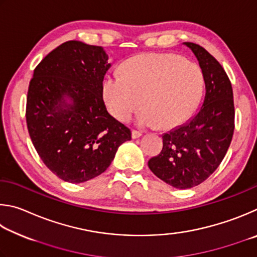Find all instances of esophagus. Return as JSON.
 Returning <instances> with one entry per match:
<instances>
[{
  "mask_svg": "<svg viewBox=\"0 0 257 257\" xmlns=\"http://www.w3.org/2000/svg\"><path fill=\"white\" fill-rule=\"evenodd\" d=\"M141 136H142L141 132L136 131V130H133V131H132V139H138V138H140Z\"/></svg>",
  "mask_w": 257,
  "mask_h": 257,
  "instance_id": "obj_1",
  "label": "esophagus"
}]
</instances>
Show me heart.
Here are the masks:
<instances>
[{
    "label": "heart",
    "mask_w": 257,
    "mask_h": 257,
    "mask_svg": "<svg viewBox=\"0 0 257 257\" xmlns=\"http://www.w3.org/2000/svg\"><path fill=\"white\" fill-rule=\"evenodd\" d=\"M120 72L102 82L108 110L120 121L128 120L142 103L139 125L173 128L192 114L203 92L201 67L176 54H141L123 63Z\"/></svg>",
    "instance_id": "b5f03b06"
}]
</instances>
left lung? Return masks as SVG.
<instances>
[{"instance_id": "1", "label": "left lung", "mask_w": 257, "mask_h": 257, "mask_svg": "<svg viewBox=\"0 0 257 257\" xmlns=\"http://www.w3.org/2000/svg\"><path fill=\"white\" fill-rule=\"evenodd\" d=\"M199 61L205 96L190 120L163 136V150L148 161L152 173L168 185L186 190L204 182L221 164L235 128L230 80L220 63L202 46L184 43Z\"/></svg>"}]
</instances>
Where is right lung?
I'll return each instance as SVG.
<instances>
[{
  "label": "right lung",
  "mask_w": 257,
  "mask_h": 257,
  "mask_svg": "<svg viewBox=\"0 0 257 257\" xmlns=\"http://www.w3.org/2000/svg\"><path fill=\"white\" fill-rule=\"evenodd\" d=\"M111 66L100 46L63 43L34 71L26 119L36 151L57 177L83 183L109 167L131 131L107 111L102 81Z\"/></svg>",
  "instance_id": "add662e5"
}]
</instances>
